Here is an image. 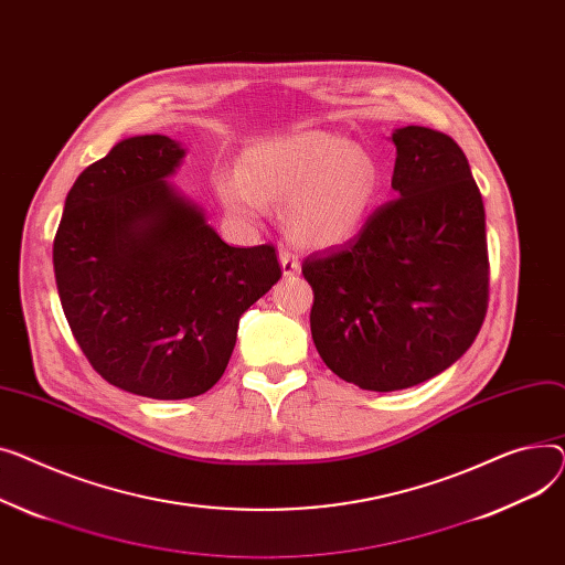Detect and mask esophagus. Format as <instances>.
<instances>
[{
    "label": "esophagus",
    "mask_w": 565,
    "mask_h": 565,
    "mask_svg": "<svg viewBox=\"0 0 565 565\" xmlns=\"http://www.w3.org/2000/svg\"><path fill=\"white\" fill-rule=\"evenodd\" d=\"M280 269L285 276H296L298 271H301V262H298V257L289 250H282L280 253Z\"/></svg>",
    "instance_id": "obj_1"
}]
</instances>
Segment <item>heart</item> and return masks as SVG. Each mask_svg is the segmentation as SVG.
Returning <instances> with one entry per match:
<instances>
[{
    "mask_svg": "<svg viewBox=\"0 0 565 565\" xmlns=\"http://www.w3.org/2000/svg\"><path fill=\"white\" fill-rule=\"evenodd\" d=\"M381 184L376 159L330 131H294L244 152L242 171H218L221 205L244 223L259 221L267 201L287 203L289 235L310 246H333L367 218Z\"/></svg>",
    "mask_w": 565,
    "mask_h": 565,
    "instance_id": "obj_1",
    "label": "heart"
}]
</instances>
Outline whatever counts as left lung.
I'll use <instances>...</instances> for the list:
<instances>
[{
  "label": "left lung",
  "instance_id": "1",
  "mask_svg": "<svg viewBox=\"0 0 565 565\" xmlns=\"http://www.w3.org/2000/svg\"><path fill=\"white\" fill-rule=\"evenodd\" d=\"M394 195L358 237L312 253L310 330L330 372L394 392L438 376L488 310L486 212L466 152L443 131H392Z\"/></svg>",
  "mask_w": 565,
  "mask_h": 565
}]
</instances>
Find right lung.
Here are the masks:
<instances>
[{
	"mask_svg": "<svg viewBox=\"0 0 565 565\" xmlns=\"http://www.w3.org/2000/svg\"><path fill=\"white\" fill-rule=\"evenodd\" d=\"M182 157L161 135L116 143L68 191L52 250L63 315L93 370L150 399L205 394L239 317L282 276L271 244L227 246L166 182Z\"/></svg>",
	"mask_w": 565,
	"mask_h": 565,
	"instance_id": "right-lung-1",
	"label": "right lung"
}]
</instances>
